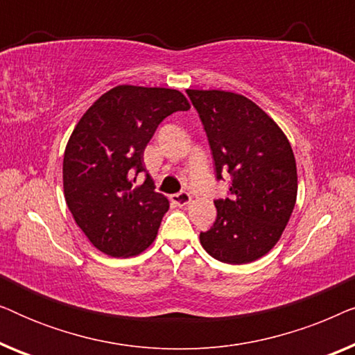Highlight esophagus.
Instances as JSON below:
<instances>
[{
	"instance_id": "34e87169",
	"label": "esophagus",
	"mask_w": 355,
	"mask_h": 355,
	"mask_svg": "<svg viewBox=\"0 0 355 355\" xmlns=\"http://www.w3.org/2000/svg\"><path fill=\"white\" fill-rule=\"evenodd\" d=\"M191 200H192L191 193H187V192H179V193H174V196H171V202L178 207H186L191 203Z\"/></svg>"
}]
</instances>
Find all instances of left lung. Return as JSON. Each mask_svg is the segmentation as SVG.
Here are the masks:
<instances>
[{
	"instance_id": "1",
	"label": "left lung",
	"mask_w": 355,
	"mask_h": 355,
	"mask_svg": "<svg viewBox=\"0 0 355 355\" xmlns=\"http://www.w3.org/2000/svg\"><path fill=\"white\" fill-rule=\"evenodd\" d=\"M210 144L216 179L230 173V197L215 200L216 220L200 244L223 263H250L279 241L297 197V169L278 124L245 96L187 90Z\"/></svg>"
}]
</instances>
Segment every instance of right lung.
<instances>
[{
  "label": "right lung",
  "mask_w": 355,
  "mask_h": 355,
  "mask_svg": "<svg viewBox=\"0 0 355 355\" xmlns=\"http://www.w3.org/2000/svg\"><path fill=\"white\" fill-rule=\"evenodd\" d=\"M191 108L173 89L118 85L85 111L72 130L62 162L64 197L77 226L110 257H132L157 237L169 202L155 192L144 150L158 124Z\"/></svg>",
  "instance_id": "right-lung-1"
}]
</instances>
